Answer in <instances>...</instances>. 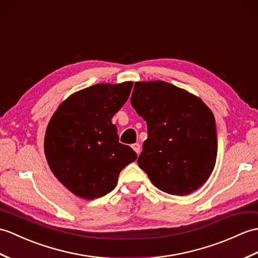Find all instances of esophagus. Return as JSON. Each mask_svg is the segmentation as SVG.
<instances>
[{"mask_svg":"<svg viewBox=\"0 0 258 258\" xmlns=\"http://www.w3.org/2000/svg\"><path fill=\"white\" fill-rule=\"evenodd\" d=\"M132 148L134 149V151L136 152V154L139 155L140 153H141V145L139 143H135V144H133V145H132Z\"/></svg>","mask_w":258,"mask_h":258,"instance_id":"esophagus-1","label":"esophagus"}]
</instances>
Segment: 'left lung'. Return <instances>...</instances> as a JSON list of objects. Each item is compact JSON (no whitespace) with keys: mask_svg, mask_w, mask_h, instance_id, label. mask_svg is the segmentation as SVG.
<instances>
[{"mask_svg":"<svg viewBox=\"0 0 258 258\" xmlns=\"http://www.w3.org/2000/svg\"><path fill=\"white\" fill-rule=\"evenodd\" d=\"M131 104L147 124L137 163L151 181L176 196L201 187L218 154L211 110L196 95L165 81L135 82Z\"/></svg>","mask_w":258,"mask_h":258,"instance_id":"left-lung-1","label":"left lung"}]
</instances>
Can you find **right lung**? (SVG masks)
I'll use <instances>...</instances> for the list:
<instances>
[{
	"instance_id": "obj_1",
	"label": "right lung",
	"mask_w": 258,
	"mask_h": 258,
	"mask_svg": "<svg viewBox=\"0 0 258 258\" xmlns=\"http://www.w3.org/2000/svg\"><path fill=\"white\" fill-rule=\"evenodd\" d=\"M133 82L94 85L71 95L48 124L45 155L51 171L83 199L103 197L115 188L136 153L118 142L112 117L127 101Z\"/></svg>"
}]
</instances>
